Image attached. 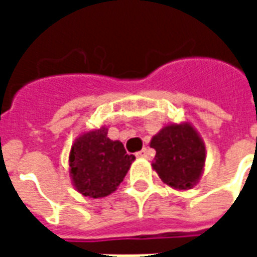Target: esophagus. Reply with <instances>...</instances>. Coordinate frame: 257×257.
<instances>
[{"label":"esophagus","instance_id":"esophagus-1","mask_svg":"<svg viewBox=\"0 0 257 257\" xmlns=\"http://www.w3.org/2000/svg\"><path fill=\"white\" fill-rule=\"evenodd\" d=\"M136 157L138 158H147L149 157V150L147 149H143V150H140L136 153Z\"/></svg>","mask_w":257,"mask_h":257}]
</instances>
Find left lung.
<instances>
[{
  "label": "left lung",
  "mask_w": 257,
  "mask_h": 257,
  "mask_svg": "<svg viewBox=\"0 0 257 257\" xmlns=\"http://www.w3.org/2000/svg\"><path fill=\"white\" fill-rule=\"evenodd\" d=\"M156 150L151 167L162 182L175 190L193 189L204 173L206 147L198 131L189 121L167 123L153 136Z\"/></svg>",
  "instance_id": "obj_1"
}]
</instances>
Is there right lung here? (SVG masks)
Here are the masks:
<instances>
[{
    "label": "right lung",
    "instance_id": "1",
    "mask_svg": "<svg viewBox=\"0 0 257 257\" xmlns=\"http://www.w3.org/2000/svg\"><path fill=\"white\" fill-rule=\"evenodd\" d=\"M103 125L78 135L68 154V173L74 189L84 197L103 198L114 193L126 176L135 156L119 140L107 136Z\"/></svg>",
    "mask_w": 257,
    "mask_h": 257
}]
</instances>
